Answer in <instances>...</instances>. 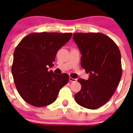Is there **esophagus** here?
I'll list each match as a JSON object with an SVG mask.
<instances>
[{"instance_id": "obj_1", "label": "esophagus", "mask_w": 133, "mask_h": 133, "mask_svg": "<svg viewBox=\"0 0 133 133\" xmlns=\"http://www.w3.org/2000/svg\"><path fill=\"white\" fill-rule=\"evenodd\" d=\"M69 80H70V82H76V81H77V79H73V78H72L71 77H70V78H69Z\"/></svg>"}]
</instances>
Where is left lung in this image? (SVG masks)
<instances>
[{
  "mask_svg": "<svg viewBox=\"0 0 133 133\" xmlns=\"http://www.w3.org/2000/svg\"><path fill=\"white\" fill-rule=\"evenodd\" d=\"M72 38L81 52V66L90 74L88 80H77L82 88L74 99L81 106L95 110L110 99L121 81V52L110 37L99 32L74 33Z\"/></svg>",
  "mask_w": 133,
  "mask_h": 133,
  "instance_id": "1",
  "label": "left lung"
}]
</instances>
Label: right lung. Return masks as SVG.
<instances>
[{"instance_id": "obj_1", "label": "right lung", "mask_w": 133, "mask_h": 133, "mask_svg": "<svg viewBox=\"0 0 133 133\" xmlns=\"http://www.w3.org/2000/svg\"><path fill=\"white\" fill-rule=\"evenodd\" d=\"M72 33L36 32L28 34L16 46L12 74L22 99L32 106L49 105L57 99L61 89L68 83L69 76L48 71L54 66L58 50L70 41Z\"/></svg>"}]
</instances>
